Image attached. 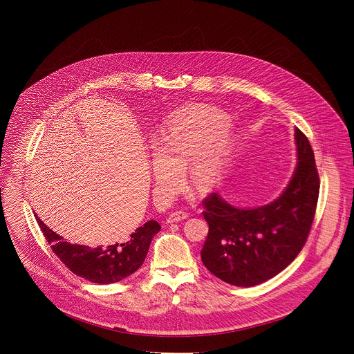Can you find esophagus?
Masks as SVG:
<instances>
[{"label": "esophagus", "mask_w": 354, "mask_h": 354, "mask_svg": "<svg viewBox=\"0 0 354 354\" xmlns=\"http://www.w3.org/2000/svg\"><path fill=\"white\" fill-rule=\"evenodd\" d=\"M189 216L188 212H184V211H176V212H171L167 218V223H174V222H180V221H184Z\"/></svg>", "instance_id": "obj_1"}]
</instances>
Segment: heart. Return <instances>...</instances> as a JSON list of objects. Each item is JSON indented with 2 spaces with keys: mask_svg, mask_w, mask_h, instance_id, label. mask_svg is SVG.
I'll return each mask as SVG.
<instances>
[{
  "mask_svg": "<svg viewBox=\"0 0 354 354\" xmlns=\"http://www.w3.org/2000/svg\"><path fill=\"white\" fill-rule=\"evenodd\" d=\"M230 117L211 106L195 104L171 113L153 136L152 174L156 195L167 199L183 178V166L202 191L215 187L233 149Z\"/></svg>",
  "mask_w": 354,
  "mask_h": 354,
  "instance_id": "b5f03b06",
  "label": "heart"
}]
</instances>
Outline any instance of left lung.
<instances>
[{"mask_svg": "<svg viewBox=\"0 0 354 354\" xmlns=\"http://www.w3.org/2000/svg\"><path fill=\"white\" fill-rule=\"evenodd\" d=\"M297 165L272 202L241 208L219 194L204 199L208 236L203 264L226 283L250 288L285 270L303 250L315 216L319 176L308 139L295 128Z\"/></svg>", "mask_w": 354, "mask_h": 354, "instance_id": "obj_1", "label": "left lung"}]
</instances>
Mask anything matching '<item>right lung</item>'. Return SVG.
Returning <instances> with one entry per match:
<instances>
[{
  "mask_svg": "<svg viewBox=\"0 0 354 354\" xmlns=\"http://www.w3.org/2000/svg\"><path fill=\"white\" fill-rule=\"evenodd\" d=\"M35 219L59 260L73 274L100 285L115 283L133 274L143 264L153 236L160 230V225L151 219L122 240L109 245L88 247L65 241L37 214Z\"/></svg>",
  "mask_w": 354,
  "mask_h": 354,
  "instance_id": "1",
  "label": "right lung"
}]
</instances>
